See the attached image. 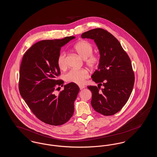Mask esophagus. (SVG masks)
<instances>
[{"mask_svg": "<svg viewBox=\"0 0 157 157\" xmlns=\"http://www.w3.org/2000/svg\"><path fill=\"white\" fill-rule=\"evenodd\" d=\"M79 88H80V90H82L83 89V88H85V86H83V85H79Z\"/></svg>", "mask_w": 157, "mask_h": 157, "instance_id": "1", "label": "esophagus"}]
</instances>
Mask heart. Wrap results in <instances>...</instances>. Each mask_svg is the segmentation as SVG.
I'll return each instance as SVG.
<instances>
[{"instance_id": "b5f03b06", "label": "heart", "mask_w": 157, "mask_h": 157, "mask_svg": "<svg viewBox=\"0 0 157 157\" xmlns=\"http://www.w3.org/2000/svg\"><path fill=\"white\" fill-rule=\"evenodd\" d=\"M74 49L78 54L85 59L86 65L90 68H94L97 66L99 62V58L96 55L92 54L93 47L88 42L81 40L75 44ZM58 65L60 69L63 70L67 67L66 59V53H60L57 59ZM89 76L87 70L72 69L65 76V80L67 82L74 83L78 85L83 83L85 80Z\"/></svg>"}]
</instances>
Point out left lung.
<instances>
[{
    "label": "left lung",
    "mask_w": 157,
    "mask_h": 157,
    "mask_svg": "<svg viewBox=\"0 0 157 157\" xmlns=\"http://www.w3.org/2000/svg\"><path fill=\"white\" fill-rule=\"evenodd\" d=\"M82 38L93 39L100 59L98 69L91 76L96 86H88L92 92L91 105L98 113L112 115L127 103L134 85V73L131 60L120 42L101 28L83 33ZM101 86L104 88L100 90Z\"/></svg>",
    "instance_id": "1"
}]
</instances>
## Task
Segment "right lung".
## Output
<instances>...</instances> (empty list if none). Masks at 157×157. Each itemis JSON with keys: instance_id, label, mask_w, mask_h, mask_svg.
<instances>
[{"instance_id": "add662e5", "label": "right lung", "mask_w": 157, "mask_h": 157, "mask_svg": "<svg viewBox=\"0 0 157 157\" xmlns=\"http://www.w3.org/2000/svg\"><path fill=\"white\" fill-rule=\"evenodd\" d=\"M75 38L39 41L23 56L19 82L21 95L33 114L47 124L63 125L74 112L79 86L69 83L59 94L55 91L63 85L62 80L56 79L60 74L57 59L61 47Z\"/></svg>"}]
</instances>
